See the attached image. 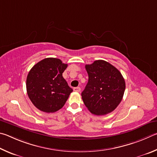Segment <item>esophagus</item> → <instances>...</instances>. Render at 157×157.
<instances>
[{"mask_svg":"<svg viewBox=\"0 0 157 157\" xmlns=\"http://www.w3.org/2000/svg\"><path fill=\"white\" fill-rule=\"evenodd\" d=\"M74 90L75 92H79L81 91V87H74Z\"/></svg>","mask_w":157,"mask_h":157,"instance_id":"esophagus-1","label":"esophagus"}]
</instances>
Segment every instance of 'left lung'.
<instances>
[{
  "mask_svg": "<svg viewBox=\"0 0 157 157\" xmlns=\"http://www.w3.org/2000/svg\"><path fill=\"white\" fill-rule=\"evenodd\" d=\"M88 82L81 93L88 110L95 115L114 111L121 101L125 83L121 73L108 62L97 60L86 65Z\"/></svg>",
  "mask_w": 157,
  "mask_h": 157,
  "instance_id": "left-lung-1",
  "label": "left lung"
}]
</instances>
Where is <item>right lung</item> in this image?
<instances>
[{"instance_id": "1", "label": "right lung", "mask_w": 157, "mask_h": 157, "mask_svg": "<svg viewBox=\"0 0 157 157\" xmlns=\"http://www.w3.org/2000/svg\"><path fill=\"white\" fill-rule=\"evenodd\" d=\"M67 64L59 59H43L29 71L26 81L27 95L39 110L52 113L65 105L73 90L63 77Z\"/></svg>"}]
</instances>
